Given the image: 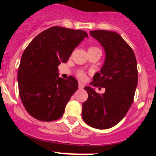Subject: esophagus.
Returning <instances> with one entry per match:
<instances>
[{"label": "esophagus", "instance_id": "1", "mask_svg": "<svg viewBox=\"0 0 156 156\" xmlns=\"http://www.w3.org/2000/svg\"><path fill=\"white\" fill-rule=\"evenodd\" d=\"M78 87H79V89H83V88L84 87V85L81 83H80L79 85H78Z\"/></svg>", "mask_w": 156, "mask_h": 156}]
</instances>
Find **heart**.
Here are the masks:
<instances>
[{"label": "heart", "mask_w": 156, "mask_h": 156, "mask_svg": "<svg viewBox=\"0 0 156 156\" xmlns=\"http://www.w3.org/2000/svg\"><path fill=\"white\" fill-rule=\"evenodd\" d=\"M95 48H90L89 49H95ZM77 76L79 77L80 80H84L85 77H86V75H85V73L83 71H80L78 72V73H77Z\"/></svg>", "instance_id": "b5f03b06"}]
</instances>
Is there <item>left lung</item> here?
<instances>
[{
  "label": "left lung",
  "instance_id": "left-lung-1",
  "mask_svg": "<svg viewBox=\"0 0 156 156\" xmlns=\"http://www.w3.org/2000/svg\"><path fill=\"white\" fill-rule=\"evenodd\" d=\"M90 34L105 51L100 73L94 74L90 84L105 91L98 94L85 87L88 98L82 105V117L92 127L108 129L123 119L133 103L137 86V60L132 48L115 32L98 30Z\"/></svg>",
  "mask_w": 156,
  "mask_h": 156
}]
</instances>
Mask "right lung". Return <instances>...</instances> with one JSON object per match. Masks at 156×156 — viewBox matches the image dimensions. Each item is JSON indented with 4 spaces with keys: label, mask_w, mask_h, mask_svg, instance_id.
Instances as JSON below:
<instances>
[{
    "label": "right lung",
    "mask_w": 156,
    "mask_h": 156,
    "mask_svg": "<svg viewBox=\"0 0 156 156\" xmlns=\"http://www.w3.org/2000/svg\"><path fill=\"white\" fill-rule=\"evenodd\" d=\"M83 30L53 27L34 38L22 55L18 72L19 96L30 115L54 121L63 115L66 104L78 89L73 76H58V66L87 37Z\"/></svg>",
    "instance_id": "add662e5"
}]
</instances>
